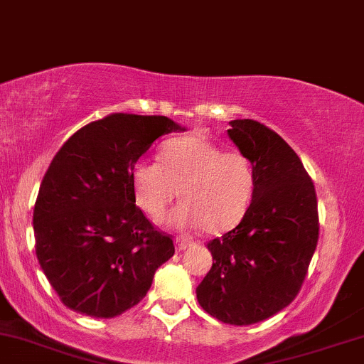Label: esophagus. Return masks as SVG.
<instances>
[{
	"label": "esophagus",
	"mask_w": 364,
	"mask_h": 364,
	"mask_svg": "<svg viewBox=\"0 0 364 364\" xmlns=\"http://www.w3.org/2000/svg\"><path fill=\"white\" fill-rule=\"evenodd\" d=\"M174 245H176L178 252H185L186 248H190L191 246V240H188V237H176Z\"/></svg>",
	"instance_id": "obj_1"
}]
</instances>
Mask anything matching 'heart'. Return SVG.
Masks as SVG:
<instances>
[{"mask_svg": "<svg viewBox=\"0 0 364 364\" xmlns=\"http://www.w3.org/2000/svg\"><path fill=\"white\" fill-rule=\"evenodd\" d=\"M132 186L136 205L152 219H161L179 193L183 203L168 223L217 235L246 215L257 190V171L240 150L224 152L203 136H179L162 145L161 162H135Z\"/></svg>", "mask_w": 364, "mask_h": 364, "instance_id": "obj_1", "label": "heart"}]
</instances>
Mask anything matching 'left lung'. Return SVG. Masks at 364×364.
Returning a JSON list of instances; mask_svg holds the SVG:
<instances>
[{
	"label": "left lung",
	"mask_w": 364,
	"mask_h": 364,
	"mask_svg": "<svg viewBox=\"0 0 364 364\" xmlns=\"http://www.w3.org/2000/svg\"><path fill=\"white\" fill-rule=\"evenodd\" d=\"M229 124V139L252 159L257 190L241 223L207 245L214 263L196 299L224 323L252 325L284 310L301 289L318 241V210L301 159L277 133L253 119Z\"/></svg>",
	"instance_id": "obj_1"
}]
</instances>
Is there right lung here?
<instances>
[{
    "label": "right lung",
    "instance_id": "right-lung-1",
    "mask_svg": "<svg viewBox=\"0 0 364 364\" xmlns=\"http://www.w3.org/2000/svg\"><path fill=\"white\" fill-rule=\"evenodd\" d=\"M185 129L166 116L116 112L58 150L36 200L34 236L41 269L70 310L121 315L174 255L173 240L135 205L132 169L159 136Z\"/></svg>",
    "mask_w": 364,
    "mask_h": 364
}]
</instances>
